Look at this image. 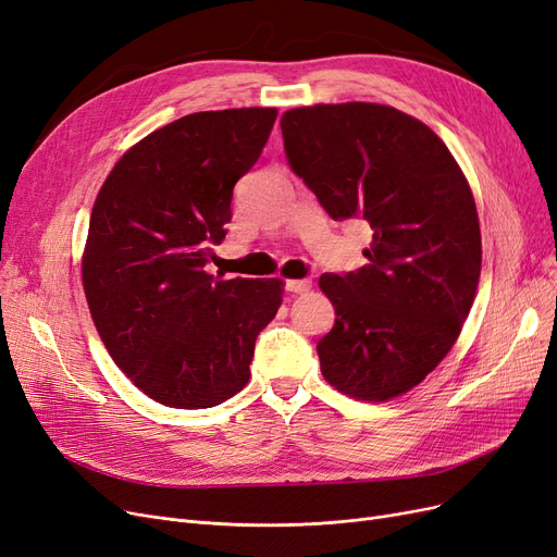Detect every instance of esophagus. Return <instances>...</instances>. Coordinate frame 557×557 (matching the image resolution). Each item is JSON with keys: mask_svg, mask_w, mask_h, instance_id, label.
<instances>
[{"mask_svg": "<svg viewBox=\"0 0 557 557\" xmlns=\"http://www.w3.org/2000/svg\"><path fill=\"white\" fill-rule=\"evenodd\" d=\"M309 288H311V281L309 278H290V281H285V290H288V293L301 295V293H307Z\"/></svg>", "mask_w": 557, "mask_h": 557, "instance_id": "obj_1", "label": "esophagus"}]
</instances>
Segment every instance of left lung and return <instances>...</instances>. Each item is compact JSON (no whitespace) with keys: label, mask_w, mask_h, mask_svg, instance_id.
<instances>
[{"label":"left lung","mask_w":557,"mask_h":557,"mask_svg":"<svg viewBox=\"0 0 557 557\" xmlns=\"http://www.w3.org/2000/svg\"><path fill=\"white\" fill-rule=\"evenodd\" d=\"M285 156L334 221L372 227L367 264L323 274L334 327L320 372L348 397L411 391L453 348L481 276L471 190L446 144L383 104H318L281 117Z\"/></svg>","instance_id":"8db88e82"}]
</instances>
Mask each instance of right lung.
Listing matches in <instances>:
<instances>
[{"label":"right lung","instance_id":"obj_1","mask_svg":"<svg viewBox=\"0 0 557 557\" xmlns=\"http://www.w3.org/2000/svg\"><path fill=\"white\" fill-rule=\"evenodd\" d=\"M276 109L183 115L117 160L99 190L83 288L113 362L150 399L209 409L250 379L278 278H213L205 267L232 221V193L258 162Z\"/></svg>","mask_w":557,"mask_h":557}]
</instances>
